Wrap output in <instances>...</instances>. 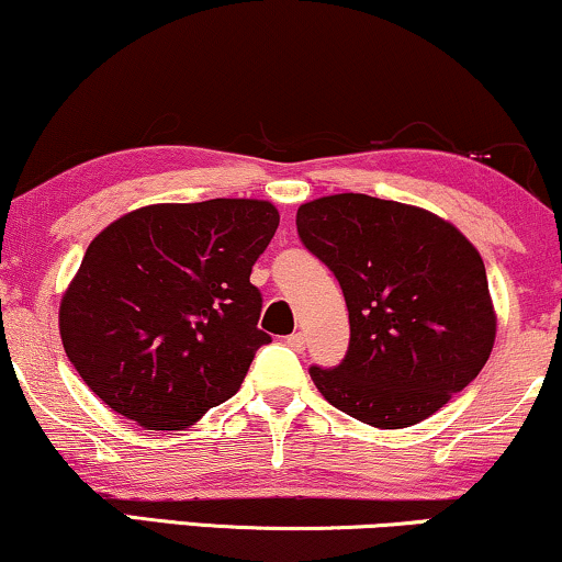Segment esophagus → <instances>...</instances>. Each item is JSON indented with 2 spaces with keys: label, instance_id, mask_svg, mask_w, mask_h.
I'll return each mask as SVG.
<instances>
[{
  "label": "esophagus",
  "instance_id": "1",
  "mask_svg": "<svg viewBox=\"0 0 562 562\" xmlns=\"http://www.w3.org/2000/svg\"><path fill=\"white\" fill-rule=\"evenodd\" d=\"M286 345L294 352H304V348H306V337L302 335V333H294V335H289L286 337Z\"/></svg>",
  "mask_w": 562,
  "mask_h": 562
}]
</instances>
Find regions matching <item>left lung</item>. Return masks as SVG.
Returning <instances> with one entry per match:
<instances>
[{
    "mask_svg": "<svg viewBox=\"0 0 562 562\" xmlns=\"http://www.w3.org/2000/svg\"><path fill=\"white\" fill-rule=\"evenodd\" d=\"M296 229L340 281L350 348L312 366L319 394L363 425L402 429L442 409L494 350L486 266L448 220L368 194L299 206Z\"/></svg>",
    "mask_w": 562,
    "mask_h": 562,
    "instance_id": "left-lung-1",
    "label": "left lung"
}]
</instances>
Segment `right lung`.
Segmentation results:
<instances>
[{"mask_svg":"<svg viewBox=\"0 0 562 562\" xmlns=\"http://www.w3.org/2000/svg\"><path fill=\"white\" fill-rule=\"evenodd\" d=\"M279 227L263 199L150 204L104 227L60 299L83 383L145 429H183L237 394L260 345L250 271Z\"/></svg>","mask_w":562,"mask_h":562,"instance_id":"1","label":"right lung"}]
</instances>
